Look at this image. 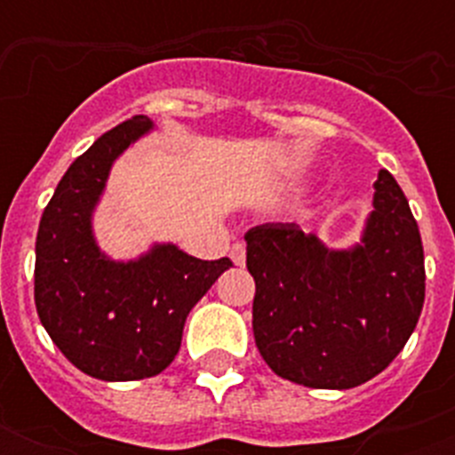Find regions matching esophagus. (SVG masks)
<instances>
[{
	"label": "esophagus",
	"mask_w": 455,
	"mask_h": 455,
	"mask_svg": "<svg viewBox=\"0 0 455 455\" xmlns=\"http://www.w3.org/2000/svg\"><path fill=\"white\" fill-rule=\"evenodd\" d=\"M228 257H231V262H234L235 267H243V264H245V245H243V243H234L231 250H228Z\"/></svg>",
	"instance_id": "34e87169"
}]
</instances>
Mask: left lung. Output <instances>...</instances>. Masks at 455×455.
<instances>
[{
    "instance_id": "8db88e82",
    "label": "left lung",
    "mask_w": 455,
    "mask_h": 455,
    "mask_svg": "<svg viewBox=\"0 0 455 455\" xmlns=\"http://www.w3.org/2000/svg\"><path fill=\"white\" fill-rule=\"evenodd\" d=\"M257 349L285 380L363 385L409 342L425 302V255L409 200L387 170L359 245L331 250L298 224L245 234Z\"/></svg>"
}]
</instances>
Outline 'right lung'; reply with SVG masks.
Here are the masks:
<instances>
[{"label":"right lung","mask_w":455,"mask_h":455,"mask_svg":"<svg viewBox=\"0 0 455 455\" xmlns=\"http://www.w3.org/2000/svg\"><path fill=\"white\" fill-rule=\"evenodd\" d=\"M153 130L146 116L117 124L75 160L37 231L35 304L42 325L75 368L108 382L144 380L177 356L188 311L234 267L172 243L116 262L99 250L92 212L116 157Z\"/></svg>","instance_id":"right-lung-1"}]
</instances>
